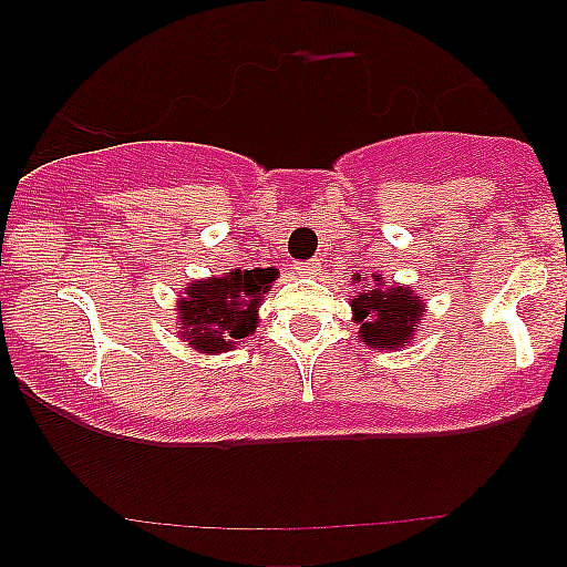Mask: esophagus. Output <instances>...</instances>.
I'll return each instance as SVG.
<instances>
[{"label": "esophagus", "mask_w": 567, "mask_h": 567, "mask_svg": "<svg viewBox=\"0 0 567 567\" xmlns=\"http://www.w3.org/2000/svg\"><path fill=\"white\" fill-rule=\"evenodd\" d=\"M320 269H322V266H320V261H317V258H311V261H298L296 264V271L301 277H317V275H320Z\"/></svg>", "instance_id": "obj_1"}]
</instances>
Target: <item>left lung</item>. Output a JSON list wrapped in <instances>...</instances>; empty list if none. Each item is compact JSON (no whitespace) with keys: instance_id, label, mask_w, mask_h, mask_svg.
Wrapping results in <instances>:
<instances>
[{"instance_id":"8db88e82","label":"left lung","mask_w":567,"mask_h":567,"mask_svg":"<svg viewBox=\"0 0 567 567\" xmlns=\"http://www.w3.org/2000/svg\"><path fill=\"white\" fill-rule=\"evenodd\" d=\"M360 282V275H354ZM362 292L351 298V311L360 322V338L370 349H400L408 347L415 336L424 303L419 292L408 288H383L381 275H373V285L362 279Z\"/></svg>"}]
</instances>
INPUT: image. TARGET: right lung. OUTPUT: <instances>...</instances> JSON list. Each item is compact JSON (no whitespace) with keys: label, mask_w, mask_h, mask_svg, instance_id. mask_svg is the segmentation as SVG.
I'll return each instance as SVG.
<instances>
[{"label":"right lung","mask_w":567,"mask_h":567,"mask_svg":"<svg viewBox=\"0 0 567 567\" xmlns=\"http://www.w3.org/2000/svg\"><path fill=\"white\" fill-rule=\"evenodd\" d=\"M277 275L275 266L231 269L224 277L192 282L178 301L181 338L202 354L229 351L239 338H247L256 330V311Z\"/></svg>","instance_id":"obj_1"}]
</instances>
